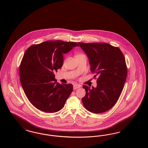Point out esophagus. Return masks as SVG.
<instances>
[{
    "mask_svg": "<svg viewBox=\"0 0 148 148\" xmlns=\"http://www.w3.org/2000/svg\"><path fill=\"white\" fill-rule=\"evenodd\" d=\"M80 87H81V85H80L74 84V85H73V89H74V90H76V89H77V88H80Z\"/></svg>",
    "mask_w": 148,
    "mask_h": 148,
    "instance_id": "obj_1",
    "label": "esophagus"
}]
</instances>
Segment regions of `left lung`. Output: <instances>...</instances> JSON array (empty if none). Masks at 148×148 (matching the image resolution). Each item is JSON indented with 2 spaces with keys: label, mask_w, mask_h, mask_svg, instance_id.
<instances>
[{
  "label": "left lung",
  "mask_w": 148,
  "mask_h": 148,
  "mask_svg": "<svg viewBox=\"0 0 148 148\" xmlns=\"http://www.w3.org/2000/svg\"><path fill=\"white\" fill-rule=\"evenodd\" d=\"M78 44L87 56L91 71L96 74L94 77H98L96 87L83 86L86 95L82 103L90 112H106L117 102L126 80L124 55L119 47L107 43Z\"/></svg>",
  "instance_id": "left-lung-1"
}]
</instances>
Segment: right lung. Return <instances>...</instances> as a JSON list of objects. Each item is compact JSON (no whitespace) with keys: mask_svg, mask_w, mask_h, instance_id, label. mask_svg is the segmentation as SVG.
Segmentation results:
<instances>
[{"mask_svg":"<svg viewBox=\"0 0 148 148\" xmlns=\"http://www.w3.org/2000/svg\"><path fill=\"white\" fill-rule=\"evenodd\" d=\"M75 46H79L75 42L47 41L26 50L20 66V79L27 98L38 109L52 113L64 107L73 85L57 82L54 72L63 66V55Z\"/></svg>","mask_w":148,"mask_h":148,"instance_id":"add662e5","label":"right lung"}]
</instances>
